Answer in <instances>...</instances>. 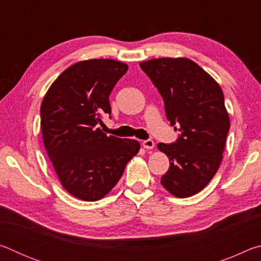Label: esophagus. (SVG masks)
<instances>
[{
	"instance_id": "1",
	"label": "esophagus",
	"mask_w": 261,
	"mask_h": 261,
	"mask_svg": "<svg viewBox=\"0 0 261 261\" xmlns=\"http://www.w3.org/2000/svg\"><path fill=\"white\" fill-rule=\"evenodd\" d=\"M143 147L145 149H152L154 148V141L152 139H147L143 141Z\"/></svg>"
}]
</instances>
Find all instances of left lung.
Instances as JSON below:
<instances>
[{
	"mask_svg": "<svg viewBox=\"0 0 261 261\" xmlns=\"http://www.w3.org/2000/svg\"><path fill=\"white\" fill-rule=\"evenodd\" d=\"M139 65L160 92L168 121L182 132L174 144H158L170 162L161 184L175 197H191L211 182L222 161L230 127L223 92L185 57H161Z\"/></svg>",
	"mask_w": 261,
	"mask_h": 261,
	"instance_id": "1",
	"label": "left lung"
}]
</instances>
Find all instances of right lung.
Returning a JSON list of instances; mask_svg holds the SVG:
<instances>
[{
	"label": "right lung",
	"mask_w": 261,
	"mask_h": 261,
	"mask_svg": "<svg viewBox=\"0 0 261 261\" xmlns=\"http://www.w3.org/2000/svg\"><path fill=\"white\" fill-rule=\"evenodd\" d=\"M127 64L110 59L81 61L65 69L41 102V131L48 158L71 196L96 201L110 192L139 152L134 139L107 136L98 124L110 115L109 94Z\"/></svg>",
	"instance_id": "1"
}]
</instances>
